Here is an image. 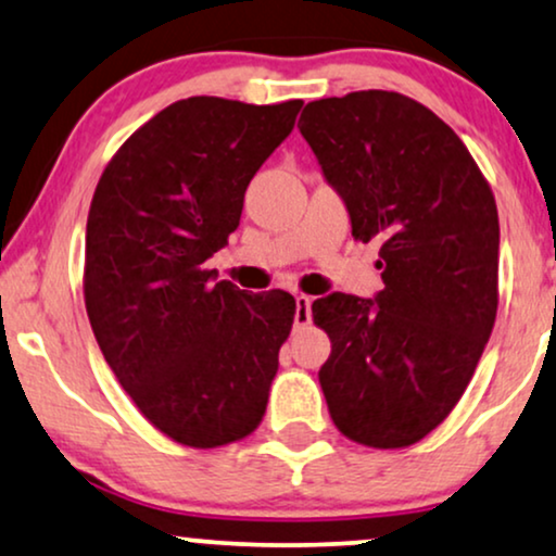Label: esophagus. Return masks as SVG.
Masks as SVG:
<instances>
[{
  "label": "esophagus",
  "mask_w": 556,
  "mask_h": 556,
  "mask_svg": "<svg viewBox=\"0 0 556 556\" xmlns=\"http://www.w3.org/2000/svg\"><path fill=\"white\" fill-rule=\"evenodd\" d=\"M311 305H313V298H307V294H298V298H294V326L302 328L311 323L313 318Z\"/></svg>",
  "instance_id": "34e87169"
}]
</instances>
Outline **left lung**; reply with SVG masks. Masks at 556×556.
<instances>
[{
	"mask_svg": "<svg viewBox=\"0 0 556 556\" xmlns=\"http://www.w3.org/2000/svg\"><path fill=\"white\" fill-rule=\"evenodd\" d=\"M298 128L356 241H379L384 287L313 302L330 339L318 371L336 428L375 448L416 444L465 395L497 313L495 197L467 146L397 91H351Z\"/></svg>",
	"mask_w": 556,
	"mask_h": 556,
	"instance_id": "1",
	"label": "left lung"
}]
</instances>
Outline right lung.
Wrapping results in <instances>:
<instances>
[{
	"label": "right lung",
	"mask_w": 556,
	"mask_h": 556,
	"mask_svg": "<svg viewBox=\"0 0 556 556\" xmlns=\"http://www.w3.org/2000/svg\"><path fill=\"white\" fill-rule=\"evenodd\" d=\"M300 100L189 97L125 140L91 197L84 302L138 410L194 448L262 424L294 298L215 282L205 262L238 228L249 181L294 128Z\"/></svg>",
	"instance_id": "1"
}]
</instances>
